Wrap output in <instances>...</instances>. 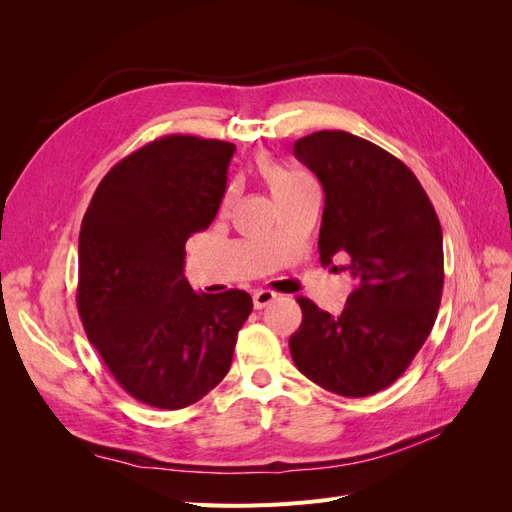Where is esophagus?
<instances>
[{
  "label": "esophagus",
  "mask_w": 512,
  "mask_h": 512,
  "mask_svg": "<svg viewBox=\"0 0 512 512\" xmlns=\"http://www.w3.org/2000/svg\"><path fill=\"white\" fill-rule=\"evenodd\" d=\"M275 299H277V294L273 290H256L254 292V307L262 309V307H267Z\"/></svg>",
  "instance_id": "obj_1"
}]
</instances>
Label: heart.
Masks as SVG:
<instances>
[{"mask_svg": "<svg viewBox=\"0 0 512 512\" xmlns=\"http://www.w3.org/2000/svg\"><path fill=\"white\" fill-rule=\"evenodd\" d=\"M256 164H258V173L265 177V181L269 183V188H271V192L277 200H282L284 196H288L294 190V185H297L303 179H307L305 173L286 168L284 164L271 160L269 156H260ZM232 198H235V194H232V190H228V194L224 198V209H228L232 205Z\"/></svg>", "mask_w": 512, "mask_h": 512, "instance_id": "1", "label": "heart"}]
</instances>
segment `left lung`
<instances>
[{"label":"left lung","instance_id":"obj_1","mask_svg":"<svg viewBox=\"0 0 512 512\" xmlns=\"http://www.w3.org/2000/svg\"><path fill=\"white\" fill-rule=\"evenodd\" d=\"M292 151L324 190L320 262L346 254L342 269L356 282L337 316L297 299L303 322L288 342L292 361L335 395H374L404 374L436 322L440 220L412 170L361 136L322 130Z\"/></svg>","mask_w":512,"mask_h":512}]
</instances>
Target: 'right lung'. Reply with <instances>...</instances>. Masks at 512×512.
<instances>
[{"label":"right lung","mask_w":512,"mask_h":512,"mask_svg":"<svg viewBox=\"0 0 512 512\" xmlns=\"http://www.w3.org/2000/svg\"><path fill=\"white\" fill-rule=\"evenodd\" d=\"M232 153L215 138H156L108 170L85 211L81 322L121 389L151 408L215 389L252 314L247 292L198 294L183 275L185 241L218 215Z\"/></svg>","instance_id":"obj_1"}]
</instances>
